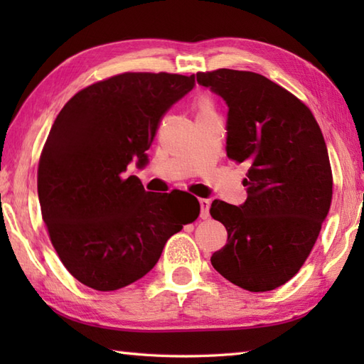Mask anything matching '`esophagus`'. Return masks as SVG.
<instances>
[{
    "label": "esophagus",
    "instance_id": "obj_1",
    "mask_svg": "<svg viewBox=\"0 0 364 364\" xmlns=\"http://www.w3.org/2000/svg\"><path fill=\"white\" fill-rule=\"evenodd\" d=\"M210 206H211V202L208 198L200 200V218L202 219L210 218Z\"/></svg>",
    "mask_w": 364,
    "mask_h": 364
}]
</instances>
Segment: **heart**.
Masks as SVG:
<instances>
[{"instance_id":"b5f03b06","label":"heart","mask_w":364,"mask_h":364,"mask_svg":"<svg viewBox=\"0 0 364 364\" xmlns=\"http://www.w3.org/2000/svg\"><path fill=\"white\" fill-rule=\"evenodd\" d=\"M197 107H198V112H208V111H211V107H213L211 100L208 98V97L200 98L198 103H197Z\"/></svg>"}]
</instances>
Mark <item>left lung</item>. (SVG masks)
Instances as JSON below:
<instances>
[{"instance_id":"obj_1","label":"left lung","mask_w":364,"mask_h":364,"mask_svg":"<svg viewBox=\"0 0 364 364\" xmlns=\"http://www.w3.org/2000/svg\"><path fill=\"white\" fill-rule=\"evenodd\" d=\"M197 82L228 106L227 156L250 166L245 202L211 205L228 233L211 264L239 288L272 291L299 272L330 210L322 131L299 98L262 75L219 68L197 73Z\"/></svg>"}]
</instances>
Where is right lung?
I'll return each mask as SVG.
<instances>
[{
	"label": "right lung",
	"mask_w": 364,
	"mask_h": 364,
	"mask_svg": "<svg viewBox=\"0 0 364 364\" xmlns=\"http://www.w3.org/2000/svg\"><path fill=\"white\" fill-rule=\"evenodd\" d=\"M196 86L194 75L122 73L80 90L54 120L38 161L42 218L60 261L97 291L134 283L200 205L146 192L129 162L145 166L159 122Z\"/></svg>",
	"instance_id": "obj_1"
}]
</instances>
